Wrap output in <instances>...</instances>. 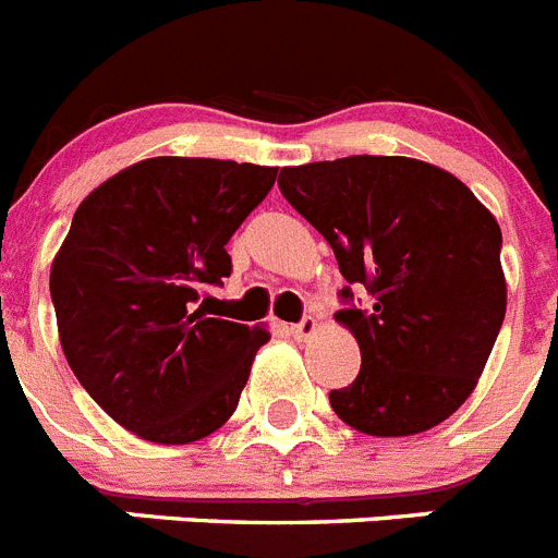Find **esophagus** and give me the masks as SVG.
<instances>
[{"mask_svg":"<svg viewBox=\"0 0 558 558\" xmlns=\"http://www.w3.org/2000/svg\"><path fill=\"white\" fill-rule=\"evenodd\" d=\"M316 333V319L314 316H305V319H300L298 325H291V336L298 341H305L311 339V336Z\"/></svg>","mask_w":558,"mask_h":558,"instance_id":"obj_1","label":"esophagus"}]
</instances>
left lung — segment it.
Instances as JSON below:
<instances>
[{
  "label": "left lung",
  "instance_id": "left-lung-1",
  "mask_svg": "<svg viewBox=\"0 0 558 558\" xmlns=\"http://www.w3.org/2000/svg\"><path fill=\"white\" fill-rule=\"evenodd\" d=\"M278 185L344 280L373 294L336 314L361 348V373L330 391L339 420L369 436L445 423L473 395L506 316L495 217L459 178L400 155L286 167Z\"/></svg>",
  "mask_w": 558,
  "mask_h": 558
}]
</instances>
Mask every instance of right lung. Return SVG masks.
Masks as SVG:
<instances>
[{"instance_id":"right-lung-1","label":"right lung","mask_w":558,"mask_h":558,"mask_svg":"<svg viewBox=\"0 0 558 558\" xmlns=\"http://www.w3.org/2000/svg\"><path fill=\"white\" fill-rule=\"evenodd\" d=\"M275 167L147 158L74 210L49 272L60 348L122 428L189 445L230 420L269 330L210 316L225 244L275 185Z\"/></svg>"}]
</instances>
